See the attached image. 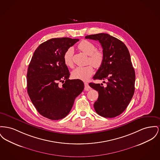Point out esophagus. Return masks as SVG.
<instances>
[{
	"label": "esophagus",
	"mask_w": 160,
	"mask_h": 160,
	"mask_svg": "<svg viewBox=\"0 0 160 160\" xmlns=\"http://www.w3.org/2000/svg\"><path fill=\"white\" fill-rule=\"evenodd\" d=\"M90 89H91V88H90V86H89V85H88V83L87 82H85V91H89V90H90Z\"/></svg>",
	"instance_id": "1"
}]
</instances>
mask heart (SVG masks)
<instances>
[{
  "label": "heart",
  "mask_w": 160,
  "mask_h": 160,
  "mask_svg": "<svg viewBox=\"0 0 160 160\" xmlns=\"http://www.w3.org/2000/svg\"><path fill=\"white\" fill-rule=\"evenodd\" d=\"M78 48L89 56L88 62L92 64L94 67L98 68L102 65L104 61V54L101 51L97 50V47L94 43L84 40L78 45ZM73 54L74 49L70 47L66 49L63 55V60L65 65L70 68L73 67L74 65ZM92 66L89 65L86 66L76 68L72 72V77L84 81L88 80L94 73V68Z\"/></svg>",
  "instance_id": "b5f03b06"
}]
</instances>
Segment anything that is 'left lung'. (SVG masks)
Segmentation results:
<instances>
[{
	"instance_id": "left-lung-1",
	"label": "left lung",
	"mask_w": 160,
	"mask_h": 160,
	"mask_svg": "<svg viewBox=\"0 0 160 160\" xmlns=\"http://www.w3.org/2000/svg\"><path fill=\"white\" fill-rule=\"evenodd\" d=\"M85 38L98 40L103 48V63L94 75V80H108L106 86L102 83L89 84L98 92L94 109L104 118L115 117L126 109L135 91V74L129 50L121 40L106 33Z\"/></svg>"
}]
</instances>
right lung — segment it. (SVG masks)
Wrapping results in <instances>:
<instances>
[{"label": "right lung", "instance_id": "right-lung-1", "mask_svg": "<svg viewBox=\"0 0 160 160\" xmlns=\"http://www.w3.org/2000/svg\"><path fill=\"white\" fill-rule=\"evenodd\" d=\"M79 40L54 38L40 44L34 52L27 72V91L38 112L52 120L68 115L75 98L83 91L79 79L69 80L63 60L66 49ZM59 82L64 84L59 85Z\"/></svg>", "mask_w": 160, "mask_h": 160}]
</instances>
